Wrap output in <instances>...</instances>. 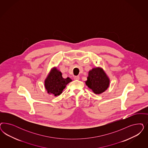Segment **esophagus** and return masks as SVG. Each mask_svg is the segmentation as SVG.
Masks as SVG:
<instances>
[{
  "mask_svg": "<svg viewBox=\"0 0 148 148\" xmlns=\"http://www.w3.org/2000/svg\"><path fill=\"white\" fill-rule=\"evenodd\" d=\"M74 79L75 80H79V77L78 76L74 77Z\"/></svg>",
  "mask_w": 148,
  "mask_h": 148,
  "instance_id": "34e87169",
  "label": "esophagus"
}]
</instances>
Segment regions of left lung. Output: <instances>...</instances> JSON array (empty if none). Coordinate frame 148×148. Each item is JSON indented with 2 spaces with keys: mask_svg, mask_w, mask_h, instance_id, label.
Listing matches in <instances>:
<instances>
[{
  "mask_svg": "<svg viewBox=\"0 0 148 148\" xmlns=\"http://www.w3.org/2000/svg\"><path fill=\"white\" fill-rule=\"evenodd\" d=\"M86 84L95 94H101L110 86V78L102 68L96 67L88 72Z\"/></svg>",
  "mask_w": 148,
  "mask_h": 148,
  "instance_id": "8db88e82",
  "label": "left lung"
}]
</instances>
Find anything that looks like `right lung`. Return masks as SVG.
Returning a JSON list of instances; mask_svg holds the SVG:
<instances>
[{
	"label": "right lung",
	"instance_id": "obj_1",
	"mask_svg": "<svg viewBox=\"0 0 148 148\" xmlns=\"http://www.w3.org/2000/svg\"><path fill=\"white\" fill-rule=\"evenodd\" d=\"M72 82L69 77L64 78L62 73L56 67L51 69L45 80L44 85L48 94L55 96L60 95L68 83Z\"/></svg>",
	"mask_w": 148,
	"mask_h": 148
}]
</instances>
